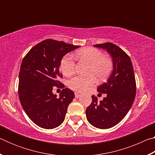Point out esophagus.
Listing matches in <instances>:
<instances>
[{
    "label": "esophagus",
    "instance_id": "esophagus-1",
    "mask_svg": "<svg viewBox=\"0 0 155 155\" xmlns=\"http://www.w3.org/2000/svg\"><path fill=\"white\" fill-rule=\"evenodd\" d=\"M81 96V94H78V93H75V97H76V98H80Z\"/></svg>",
    "mask_w": 155,
    "mask_h": 155
}]
</instances>
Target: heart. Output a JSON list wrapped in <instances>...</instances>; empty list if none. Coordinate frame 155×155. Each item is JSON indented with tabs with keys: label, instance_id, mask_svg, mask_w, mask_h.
Instances as JSON below:
<instances>
[{
	"label": "heart",
	"instance_id": "1",
	"mask_svg": "<svg viewBox=\"0 0 155 155\" xmlns=\"http://www.w3.org/2000/svg\"><path fill=\"white\" fill-rule=\"evenodd\" d=\"M76 57L81 61H86L90 64L89 74H93L90 77H75L68 82V87L78 92H84L96 83V77L98 80H103L108 77L114 66L111 57L104 55L100 50L87 47L76 52ZM60 68L63 74L65 77H70L76 71V63L73 57L67 54L63 57L60 62Z\"/></svg>",
	"mask_w": 155,
	"mask_h": 155
}]
</instances>
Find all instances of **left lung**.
<instances>
[{"mask_svg":"<svg viewBox=\"0 0 155 155\" xmlns=\"http://www.w3.org/2000/svg\"><path fill=\"white\" fill-rule=\"evenodd\" d=\"M94 46L107 50L111 54L114 70L109 79L97 88L98 92L107 94L98 102L95 96L87 109L88 122L96 128L107 129L122 121L129 111L136 95V81L129 56L111 42L95 44Z\"/></svg>","mask_w":155,"mask_h":155,"instance_id":"1","label":"left lung"}]
</instances>
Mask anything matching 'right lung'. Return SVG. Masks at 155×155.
I'll return each instance as SVG.
<instances>
[{
    "mask_svg": "<svg viewBox=\"0 0 155 155\" xmlns=\"http://www.w3.org/2000/svg\"><path fill=\"white\" fill-rule=\"evenodd\" d=\"M79 47L47 39L33 46L22 59L19 73L18 95L23 109L36 125L52 129L62 124L68 107L74 98L68 88L59 98L52 93L54 87H64L60 62L65 54Z\"/></svg>",
    "mask_w": 155,
    "mask_h": 155,
    "instance_id": "1",
    "label": "right lung"
}]
</instances>
